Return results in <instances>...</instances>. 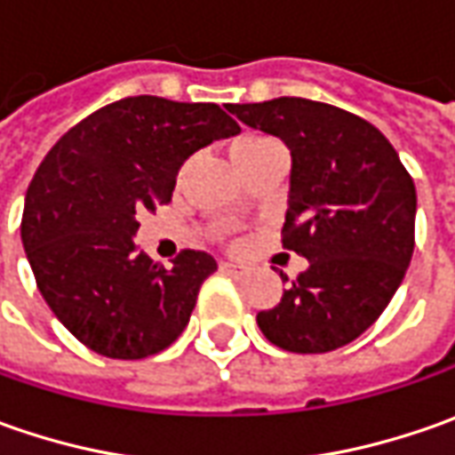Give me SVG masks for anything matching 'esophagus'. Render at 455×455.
I'll use <instances>...</instances> for the list:
<instances>
[{
	"label": "esophagus",
	"mask_w": 455,
	"mask_h": 455,
	"mask_svg": "<svg viewBox=\"0 0 455 455\" xmlns=\"http://www.w3.org/2000/svg\"><path fill=\"white\" fill-rule=\"evenodd\" d=\"M220 271L228 273V275H243L245 268L240 263H233V260H220Z\"/></svg>",
	"instance_id": "obj_1"
}]
</instances>
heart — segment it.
<instances>
[{
  "label": "heart",
  "mask_w": 455,
  "mask_h": 455,
  "mask_svg": "<svg viewBox=\"0 0 455 455\" xmlns=\"http://www.w3.org/2000/svg\"><path fill=\"white\" fill-rule=\"evenodd\" d=\"M258 141H266V139H260V136H243V139L233 141V147H230V154H233V151L245 149V147H253V144H258Z\"/></svg>",
  "instance_id": "obj_1"
}]
</instances>
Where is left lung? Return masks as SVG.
<instances>
[{
	"label": "left lung",
	"mask_w": 455,
	"mask_h": 455,
	"mask_svg": "<svg viewBox=\"0 0 455 455\" xmlns=\"http://www.w3.org/2000/svg\"><path fill=\"white\" fill-rule=\"evenodd\" d=\"M228 111L289 147L283 245L308 260L258 326L286 352L339 349L377 322L411 266V174L372 124L337 106L273 98L228 103Z\"/></svg>",
	"instance_id": "8db88e82"
}]
</instances>
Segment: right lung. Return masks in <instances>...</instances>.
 Returning a JSON list of instances; mask_svg holds the SVG:
<instances>
[{
  "label": "right lung",
  "instance_id": "add662e5",
  "mask_svg": "<svg viewBox=\"0 0 455 455\" xmlns=\"http://www.w3.org/2000/svg\"><path fill=\"white\" fill-rule=\"evenodd\" d=\"M240 133L215 103L133 96L83 118L47 151L27 189L22 245L62 326L111 359H144L184 331L210 253L164 268L136 248V215L172 200L195 151Z\"/></svg>",
  "mask_w": 455,
  "mask_h": 455
}]
</instances>
